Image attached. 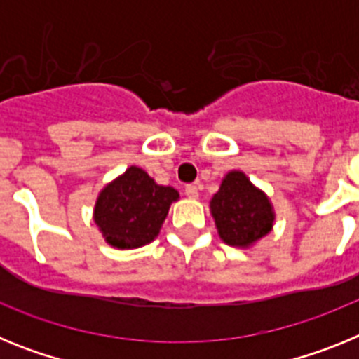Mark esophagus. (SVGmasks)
I'll use <instances>...</instances> for the list:
<instances>
[{
  "instance_id": "obj_1",
  "label": "esophagus",
  "mask_w": 359,
  "mask_h": 359,
  "mask_svg": "<svg viewBox=\"0 0 359 359\" xmlns=\"http://www.w3.org/2000/svg\"><path fill=\"white\" fill-rule=\"evenodd\" d=\"M185 194H187V198H190V199H198V196H199L198 187H196V185H187L185 187Z\"/></svg>"
}]
</instances>
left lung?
<instances>
[{
	"mask_svg": "<svg viewBox=\"0 0 359 359\" xmlns=\"http://www.w3.org/2000/svg\"><path fill=\"white\" fill-rule=\"evenodd\" d=\"M219 237L228 246L248 248L273 228V205L241 170H231L210 201Z\"/></svg>",
	"mask_w": 359,
	"mask_h": 359,
	"instance_id": "1",
	"label": "left lung"
}]
</instances>
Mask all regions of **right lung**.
<instances>
[{"label":"right lung","mask_w":359,"mask_h":359,"mask_svg":"<svg viewBox=\"0 0 359 359\" xmlns=\"http://www.w3.org/2000/svg\"><path fill=\"white\" fill-rule=\"evenodd\" d=\"M177 198L176 189L158 185L144 169L133 165L100 190L93 219L113 248H140L158 237Z\"/></svg>","instance_id":"obj_1"}]
</instances>
